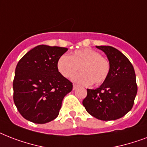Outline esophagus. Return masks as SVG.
<instances>
[{
	"instance_id": "1",
	"label": "esophagus",
	"mask_w": 147,
	"mask_h": 147,
	"mask_svg": "<svg viewBox=\"0 0 147 147\" xmlns=\"http://www.w3.org/2000/svg\"><path fill=\"white\" fill-rule=\"evenodd\" d=\"M77 87H78V85H77V84H74V85H73V89H74V90H76Z\"/></svg>"
}]
</instances>
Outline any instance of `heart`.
<instances>
[{
    "label": "heart",
    "instance_id": "heart-1",
    "mask_svg": "<svg viewBox=\"0 0 147 147\" xmlns=\"http://www.w3.org/2000/svg\"><path fill=\"white\" fill-rule=\"evenodd\" d=\"M57 68L65 78H71L80 69L81 72L73 80L82 85L102 83L110 72V63L98 51L93 49L76 50L69 56L61 55L57 59Z\"/></svg>",
    "mask_w": 147,
    "mask_h": 147
}]
</instances>
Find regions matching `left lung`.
Returning a JSON list of instances; mask_svg holds the SVG:
<instances>
[{
	"label": "left lung",
	"instance_id": "left-lung-1",
	"mask_svg": "<svg viewBox=\"0 0 147 147\" xmlns=\"http://www.w3.org/2000/svg\"><path fill=\"white\" fill-rule=\"evenodd\" d=\"M104 51L110 72L100 87L87 89L83 105L88 113L102 121L116 120L131 111L137 92L136 75L131 61L111 46H96Z\"/></svg>",
	"mask_w": 147,
	"mask_h": 147
}]
</instances>
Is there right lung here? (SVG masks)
Returning a JSON list of instances; mask_svg holds the SVG:
<instances>
[{
	"instance_id": "obj_1",
	"label": "right lung",
	"mask_w": 147,
	"mask_h": 147,
	"mask_svg": "<svg viewBox=\"0 0 147 147\" xmlns=\"http://www.w3.org/2000/svg\"><path fill=\"white\" fill-rule=\"evenodd\" d=\"M67 51L42 45L19 61L13 81V101L26 120L45 124L58 115L63 98L73 89V83L57 68V59Z\"/></svg>"
}]
</instances>
